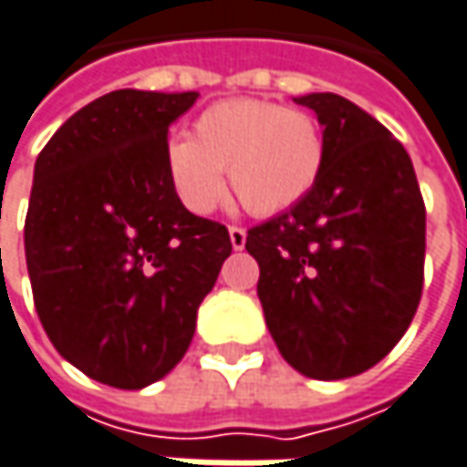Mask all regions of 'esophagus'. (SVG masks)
<instances>
[{"instance_id":"esophagus-1","label":"esophagus","mask_w":467,"mask_h":467,"mask_svg":"<svg viewBox=\"0 0 467 467\" xmlns=\"http://www.w3.org/2000/svg\"><path fill=\"white\" fill-rule=\"evenodd\" d=\"M230 243H233L234 251H243L245 248V230L243 227H230Z\"/></svg>"}]
</instances>
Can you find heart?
<instances>
[{
  "label": "heart",
  "mask_w": 467,
  "mask_h": 467,
  "mask_svg": "<svg viewBox=\"0 0 467 467\" xmlns=\"http://www.w3.org/2000/svg\"><path fill=\"white\" fill-rule=\"evenodd\" d=\"M325 131L312 113L269 99L216 102L192 137L166 145V174L179 203L206 216L224 201L227 171L240 206L275 216L296 206L322 174Z\"/></svg>",
  "instance_id": "heart-1"
}]
</instances>
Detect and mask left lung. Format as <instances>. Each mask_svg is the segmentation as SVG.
<instances>
[{"instance_id": "obj_1", "label": "left lung", "mask_w": 467, "mask_h": 467, "mask_svg": "<svg viewBox=\"0 0 467 467\" xmlns=\"http://www.w3.org/2000/svg\"><path fill=\"white\" fill-rule=\"evenodd\" d=\"M325 131L317 184L248 230L266 327L283 359L315 380L378 365L423 293L425 206L412 161L370 113L333 92L296 97Z\"/></svg>"}]
</instances>
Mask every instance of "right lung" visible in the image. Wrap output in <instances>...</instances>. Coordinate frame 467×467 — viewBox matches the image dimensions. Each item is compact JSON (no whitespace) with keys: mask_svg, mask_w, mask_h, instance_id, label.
Returning <instances> with one entry per match:
<instances>
[{"mask_svg":"<svg viewBox=\"0 0 467 467\" xmlns=\"http://www.w3.org/2000/svg\"><path fill=\"white\" fill-rule=\"evenodd\" d=\"M198 92L116 89L44 145L26 216L36 315L73 368L137 391L174 370L198 306L233 254L166 174L169 126Z\"/></svg>","mask_w":467,"mask_h":467,"instance_id":"add662e5","label":"right lung"}]
</instances>
